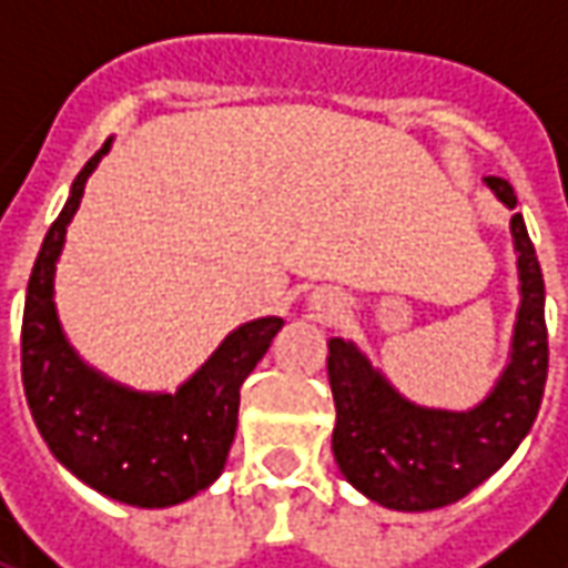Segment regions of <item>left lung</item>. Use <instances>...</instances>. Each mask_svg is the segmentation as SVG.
<instances>
[{
	"label": "left lung",
	"mask_w": 568,
	"mask_h": 568,
	"mask_svg": "<svg viewBox=\"0 0 568 568\" xmlns=\"http://www.w3.org/2000/svg\"><path fill=\"white\" fill-rule=\"evenodd\" d=\"M487 185L505 206H517L514 187L487 175ZM514 248L520 252V313L514 325L511 362L496 389L475 410H428L405 402L356 346L328 341L337 426L334 459L344 477L368 499L395 511H432L480 487L508 463L532 428L548 381V325L545 280L524 215H511Z\"/></svg>",
	"instance_id": "1"
}]
</instances>
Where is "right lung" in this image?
Here are the masks:
<instances>
[{"label":"right lung","instance_id":"add662e5","mask_svg":"<svg viewBox=\"0 0 568 568\" xmlns=\"http://www.w3.org/2000/svg\"><path fill=\"white\" fill-rule=\"evenodd\" d=\"M109 142L84 163L67 206L32 264L20 332V371L32 419L69 471L103 496L140 508H166L210 487L236 432L240 386L267 353L283 320L240 325L175 395L121 389L81 362L54 313V264L84 182Z\"/></svg>","mask_w":568,"mask_h":568}]
</instances>
